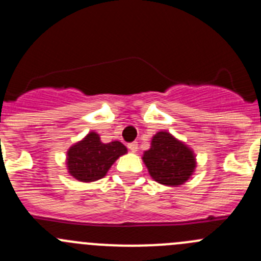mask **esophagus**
<instances>
[{
	"mask_svg": "<svg viewBox=\"0 0 261 261\" xmlns=\"http://www.w3.org/2000/svg\"><path fill=\"white\" fill-rule=\"evenodd\" d=\"M127 147H128V150H130L131 152H136V151H138V149H139L138 143H131V144H128Z\"/></svg>",
	"mask_w": 261,
	"mask_h": 261,
	"instance_id": "34e87169",
	"label": "esophagus"
}]
</instances>
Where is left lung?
<instances>
[{
	"label": "left lung",
	"instance_id": "1",
	"mask_svg": "<svg viewBox=\"0 0 261 261\" xmlns=\"http://www.w3.org/2000/svg\"><path fill=\"white\" fill-rule=\"evenodd\" d=\"M143 162L150 177L168 187H179L188 181L197 167L193 150L168 131H159L152 136Z\"/></svg>",
	"mask_w": 261,
	"mask_h": 261
}]
</instances>
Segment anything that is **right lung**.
Returning a JSON list of instances; mask_svg holds the SVG:
<instances>
[{
  "label": "right lung",
  "instance_id": "1",
  "mask_svg": "<svg viewBox=\"0 0 261 261\" xmlns=\"http://www.w3.org/2000/svg\"><path fill=\"white\" fill-rule=\"evenodd\" d=\"M127 149L120 141L102 143L97 133L91 131L67 151V169L74 179L89 183L103 178L112 164L125 155Z\"/></svg>",
  "mask_w": 261,
  "mask_h": 261
}]
</instances>
